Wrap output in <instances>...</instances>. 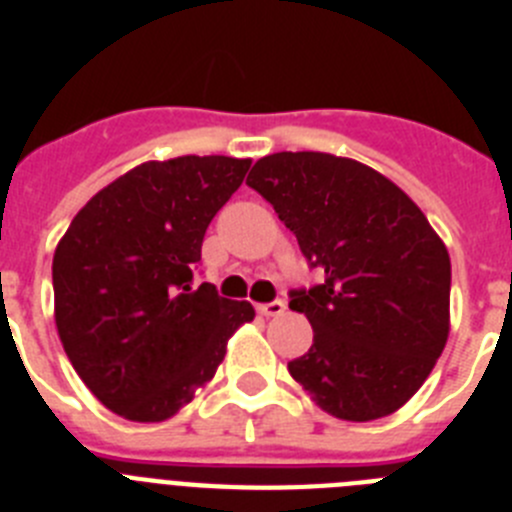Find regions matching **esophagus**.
I'll list each match as a JSON object with an SVG mask.
<instances>
[{
	"label": "esophagus",
	"mask_w": 512,
	"mask_h": 512,
	"mask_svg": "<svg viewBox=\"0 0 512 512\" xmlns=\"http://www.w3.org/2000/svg\"><path fill=\"white\" fill-rule=\"evenodd\" d=\"M284 307L287 305H284L282 300H274V302H266V305H259L256 310H259L264 318H277V315H282L284 312Z\"/></svg>",
	"instance_id": "obj_1"
}]
</instances>
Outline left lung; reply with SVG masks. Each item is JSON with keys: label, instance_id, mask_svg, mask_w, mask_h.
Masks as SVG:
<instances>
[{"label": "left lung", "instance_id": "obj_1", "mask_svg": "<svg viewBox=\"0 0 512 512\" xmlns=\"http://www.w3.org/2000/svg\"><path fill=\"white\" fill-rule=\"evenodd\" d=\"M246 184L274 205L323 284L292 289L312 346L287 369L325 413L366 423L400 410L449 338V251L420 207L354 158L282 151Z\"/></svg>", "mask_w": 512, "mask_h": 512}]
</instances>
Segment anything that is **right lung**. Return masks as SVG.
<instances>
[{
  "label": "right lung",
  "instance_id": "1",
  "mask_svg": "<svg viewBox=\"0 0 512 512\" xmlns=\"http://www.w3.org/2000/svg\"><path fill=\"white\" fill-rule=\"evenodd\" d=\"M251 158L146 161L99 189L53 253L56 328L104 408L161 423L215 377L251 302L194 287L202 238Z\"/></svg>",
  "mask_w": 512,
  "mask_h": 512
}]
</instances>
